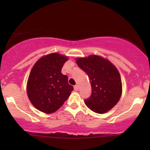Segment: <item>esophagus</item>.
Segmentation results:
<instances>
[{"label": "esophagus", "instance_id": "34e87169", "mask_svg": "<svg viewBox=\"0 0 150 150\" xmlns=\"http://www.w3.org/2000/svg\"><path fill=\"white\" fill-rule=\"evenodd\" d=\"M74 89H75V91L79 90V87H78V85H75V86H74Z\"/></svg>", "mask_w": 150, "mask_h": 150}]
</instances>
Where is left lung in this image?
Wrapping results in <instances>:
<instances>
[{
	"mask_svg": "<svg viewBox=\"0 0 150 150\" xmlns=\"http://www.w3.org/2000/svg\"><path fill=\"white\" fill-rule=\"evenodd\" d=\"M77 65L88 75L92 94L86 99V106L94 112L104 113L119 101L122 94L120 75L107 59L96 55L77 58Z\"/></svg>",
	"mask_w": 150,
	"mask_h": 150,
	"instance_id": "left-lung-1",
	"label": "left lung"
}]
</instances>
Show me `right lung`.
Masks as SVG:
<instances>
[{
    "instance_id": "obj_1",
    "label": "right lung",
    "mask_w": 150,
    "mask_h": 150,
    "mask_svg": "<svg viewBox=\"0 0 150 150\" xmlns=\"http://www.w3.org/2000/svg\"><path fill=\"white\" fill-rule=\"evenodd\" d=\"M66 56L50 53L37 61L31 70L27 85L29 99L38 110L46 113L56 111L73 90L67 75L61 73Z\"/></svg>"
}]
</instances>
